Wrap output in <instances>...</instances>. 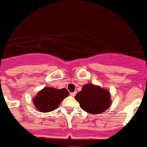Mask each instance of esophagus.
Masks as SVG:
<instances>
[{
	"mask_svg": "<svg viewBox=\"0 0 147 147\" xmlns=\"http://www.w3.org/2000/svg\"><path fill=\"white\" fill-rule=\"evenodd\" d=\"M76 95V92H71L70 93V96H75Z\"/></svg>",
	"mask_w": 147,
	"mask_h": 147,
	"instance_id": "34e87169",
	"label": "esophagus"
}]
</instances>
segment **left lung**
<instances>
[{
  "mask_svg": "<svg viewBox=\"0 0 147 147\" xmlns=\"http://www.w3.org/2000/svg\"><path fill=\"white\" fill-rule=\"evenodd\" d=\"M75 98L79 102L80 107L90 114L102 113L109 108L112 103L110 92L108 89L92 83L83 86Z\"/></svg>",
  "mask_w": 147,
  "mask_h": 147,
  "instance_id": "8db88e82",
  "label": "left lung"
}]
</instances>
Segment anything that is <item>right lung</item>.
Masks as SVG:
<instances>
[{"mask_svg": "<svg viewBox=\"0 0 147 147\" xmlns=\"http://www.w3.org/2000/svg\"><path fill=\"white\" fill-rule=\"evenodd\" d=\"M69 92L66 88L45 87L32 99L34 107L41 113H49L59 106L61 101L68 97Z\"/></svg>", "mask_w": 147, "mask_h": 147, "instance_id": "obj_1", "label": "right lung"}]
</instances>
